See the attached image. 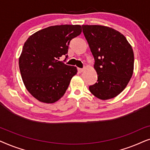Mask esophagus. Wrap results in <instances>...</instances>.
Returning <instances> with one entry per match:
<instances>
[{
    "label": "esophagus",
    "instance_id": "obj_1",
    "mask_svg": "<svg viewBox=\"0 0 150 150\" xmlns=\"http://www.w3.org/2000/svg\"><path fill=\"white\" fill-rule=\"evenodd\" d=\"M84 69H82V68H78V71H79V73H82Z\"/></svg>",
    "mask_w": 150,
    "mask_h": 150
}]
</instances>
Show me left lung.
I'll list each match as a JSON object with an SVG mask.
<instances>
[{
	"label": "left lung",
	"instance_id": "left-lung-1",
	"mask_svg": "<svg viewBox=\"0 0 150 150\" xmlns=\"http://www.w3.org/2000/svg\"><path fill=\"white\" fill-rule=\"evenodd\" d=\"M83 31L95 59L98 82L89 86L96 98L105 100L124 91L134 71V52L126 37L102 25H83Z\"/></svg>",
	"mask_w": 150,
	"mask_h": 150
}]
</instances>
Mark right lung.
I'll return each mask as SVG.
<instances>
[{
    "label": "right lung",
    "mask_w": 150,
    "mask_h": 150,
    "mask_svg": "<svg viewBox=\"0 0 150 150\" xmlns=\"http://www.w3.org/2000/svg\"><path fill=\"white\" fill-rule=\"evenodd\" d=\"M81 32V25L51 26L24 43L19 57L20 74L26 89L38 101L52 104L65 94L78 71L59 59L67 54L70 41Z\"/></svg>",
    "instance_id": "add662e5"
}]
</instances>
